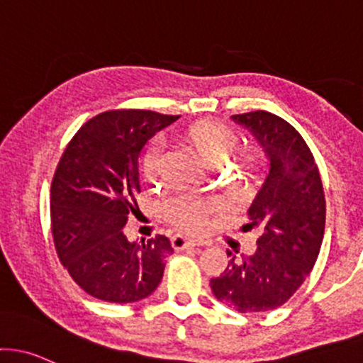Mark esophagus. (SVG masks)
Listing matches in <instances>:
<instances>
[{
  "mask_svg": "<svg viewBox=\"0 0 363 363\" xmlns=\"http://www.w3.org/2000/svg\"><path fill=\"white\" fill-rule=\"evenodd\" d=\"M172 246L175 250H186V248H194V246H198V242L194 240H189L188 236L175 234V236L172 238Z\"/></svg>",
  "mask_w": 363,
  "mask_h": 363,
  "instance_id": "obj_1",
  "label": "esophagus"
}]
</instances>
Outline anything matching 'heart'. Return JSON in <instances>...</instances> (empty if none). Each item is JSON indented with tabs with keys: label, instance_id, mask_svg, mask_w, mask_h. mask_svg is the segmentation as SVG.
<instances>
[{
	"label": "heart",
	"instance_id": "b5f03b06",
	"mask_svg": "<svg viewBox=\"0 0 363 363\" xmlns=\"http://www.w3.org/2000/svg\"><path fill=\"white\" fill-rule=\"evenodd\" d=\"M188 139L198 155L210 165L225 162L238 146V136L233 129L220 122L201 121L193 123L188 129ZM163 157V146L160 141H153L146 148L141 158V174L146 181H155L160 174ZM236 170L242 177H252L258 172L260 167V158L253 153L242 155L236 162ZM217 208V203L205 198L193 196V194H177L170 198L163 205V213L167 220L172 222L175 227L189 233H200L206 225L208 215Z\"/></svg>",
	"mask_w": 363,
	"mask_h": 363
}]
</instances>
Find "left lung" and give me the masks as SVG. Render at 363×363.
I'll return each instance as SVG.
<instances>
[{
  "mask_svg": "<svg viewBox=\"0 0 363 363\" xmlns=\"http://www.w3.org/2000/svg\"><path fill=\"white\" fill-rule=\"evenodd\" d=\"M230 118L267 158V177L246 212L250 224L242 225L258 229L260 238L255 253L230 258L210 288L238 312H267L286 303L315 265L325 227L324 188L312 151L291 123L264 110Z\"/></svg>",
  "mask_w": 363,
  "mask_h": 363,
  "instance_id": "obj_1",
  "label": "left lung"
}]
</instances>
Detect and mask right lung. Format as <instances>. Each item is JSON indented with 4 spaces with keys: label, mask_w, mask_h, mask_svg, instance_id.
Here are the masks:
<instances>
[{
    "label": "right lung",
    "mask_w": 363,
    "mask_h": 363,
    "mask_svg": "<svg viewBox=\"0 0 363 363\" xmlns=\"http://www.w3.org/2000/svg\"><path fill=\"white\" fill-rule=\"evenodd\" d=\"M148 110H111L86 122L51 182V229L62 265L81 289L110 303H133L160 284L169 238L129 241L123 225L141 193L138 160L146 141L177 121Z\"/></svg>",
    "instance_id": "1"
}]
</instances>
